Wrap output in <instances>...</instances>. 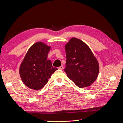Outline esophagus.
I'll use <instances>...</instances> for the list:
<instances>
[{"label":"esophagus","mask_w":123,"mask_h":123,"mask_svg":"<svg viewBox=\"0 0 123 123\" xmlns=\"http://www.w3.org/2000/svg\"><path fill=\"white\" fill-rule=\"evenodd\" d=\"M59 69H60V70H62L63 69H64V66H61V67H58V68Z\"/></svg>","instance_id":"esophagus-1"}]
</instances>
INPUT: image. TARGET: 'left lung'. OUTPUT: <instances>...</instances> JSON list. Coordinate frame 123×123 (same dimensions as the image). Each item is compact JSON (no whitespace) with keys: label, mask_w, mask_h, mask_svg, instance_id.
<instances>
[{"label":"left lung","mask_w":123,"mask_h":123,"mask_svg":"<svg viewBox=\"0 0 123 123\" xmlns=\"http://www.w3.org/2000/svg\"><path fill=\"white\" fill-rule=\"evenodd\" d=\"M66 68L69 79L79 88L90 86L97 79L99 64L87 44L73 37L65 45Z\"/></svg>","instance_id":"left-lung-1"}]
</instances>
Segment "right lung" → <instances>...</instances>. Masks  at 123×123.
<instances>
[{"mask_svg":"<svg viewBox=\"0 0 123 123\" xmlns=\"http://www.w3.org/2000/svg\"><path fill=\"white\" fill-rule=\"evenodd\" d=\"M51 47L42 42L34 43L26 53L19 70L21 79L31 89H42L57 68L47 60Z\"/></svg>","mask_w":123,"mask_h":123,"instance_id":"obj_1","label":"right lung"}]
</instances>
